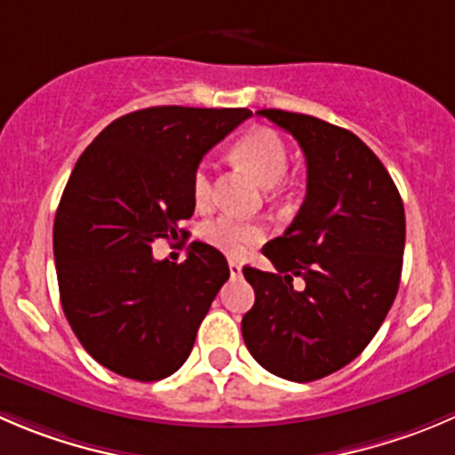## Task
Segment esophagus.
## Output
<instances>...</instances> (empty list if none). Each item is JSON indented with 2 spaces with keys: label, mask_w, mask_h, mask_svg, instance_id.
<instances>
[{
  "label": "esophagus",
  "mask_w": 455,
  "mask_h": 455,
  "mask_svg": "<svg viewBox=\"0 0 455 455\" xmlns=\"http://www.w3.org/2000/svg\"><path fill=\"white\" fill-rule=\"evenodd\" d=\"M228 266H230V275L235 276V279H236V276H241V275H243V267H241V263H236V261H230V263H228Z\"/></svg>",
  "instance_id": "obj_1"
}]
</instances>
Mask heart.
<instances>
[{"label": "heart", "instance_id": "obj_1", "mask_svg": "<svg viewBox=\"0 0 455 455\" xmlns=\"http://www.w3.org/2000/svg\"><path fill=\"white\" fill-rule=\"evenodd\" d=\"M232 154L266 188H275L288 174L290 149L275 129H250L235 142ZM192 196L198 205H205L212 198V170L207 163H201L194 170ZM263 235L266 232L259 223L235 219V216H219V219L207 220L201 228L203 241L212 248L220 250L223 254H230V257H241L245 250L257 245L263 239Z\"/></svg>", "mask_w": 455, "mask_h": 455}]
</instances>
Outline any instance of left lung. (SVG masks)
<instances>
[{
  "instance_id": "left-lung-1",
  "label": "left lung",
  "mask_w": 455,
  "mask_h": 455,
  "mask_svg": "<svg viewBox=\"0 0 455 455\" xmlns=\"http://www.w3.org/2000/svg\"><path fill=\"white\" fill-rule=\"evenodd\" d=\"M259 116L295 136L308 183L288 230L263 245L272 272L243 267L254 306L241 332L272 375L313 382L353 362L391 310L404 205L382 160L353 132L281 109Z\"/></svg>"
}]
</instances>
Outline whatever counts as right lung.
Instances as JSON below:
<instances>
[{"label": "right lung", "mask_w": 455, "mask_h": 455, "mask_svg": "<svg viewBox=\"0 0 455 455\" xmlns=\"http://www.w3.org/2000/svg\"><path fill=\"white\" fill-rule=\"evenodd\" d=\"M250 116L149 107L114 120L77 158L53 223L55 270L73 332L105 369L156 382L192 353L230 267L201 241L179 266L156 261L151 243L185 235L194 170Z\"/></svg>", "instance_id": "add662e5"}]
</instances>
